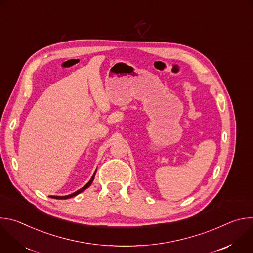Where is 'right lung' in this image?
Segmentation results:
<instances>
[{
  "label": "right lung",
  "mask_w": 253,
  "mask_h": 253,
  "mask_svg": "<svg viewBox=\"0 0 253 253\" xmlns=\"http://www.w3.org/2000/svg\"><path fill=\"white\" fill-rule=\"evenodd\" d=\"M97 171V170H96ZM96 171H95V173L93 174V176H92V178L90 179V181L85 185V186H83L81 189H79L78 191H76V192H74V193H72V194H69V195H66V196H50V197H52V198H55V199H68V198H71V197H73V196H76V195H78L79 193H81L82 191H84L85 189H87L91 184H92V182H93V180H94V177H95V174H96Z\"/></svg>",
  "instance_id": "obj_1"
}]
</instances>
